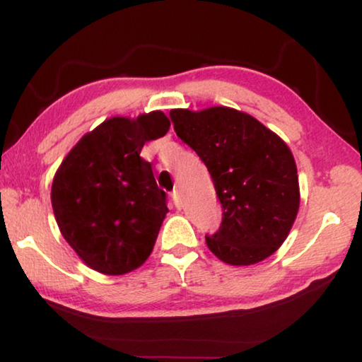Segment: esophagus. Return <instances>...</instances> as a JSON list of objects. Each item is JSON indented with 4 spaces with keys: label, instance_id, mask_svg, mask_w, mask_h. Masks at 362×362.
I'll return each mask as SVG.
<instances>
[{
    "label": "esophagus",
    "instance_id": "esophagus-1",
    "mask_svg": "<svg viewBox=\"0 0 362 362\" xmlns=\"http://www.w3.org/2000/svg\"><path fill=\"white\" fill-rule=\"evenodd\" d=\"M171 197H173V202H175V206L177 207V209H180V207L182 206V202H181V194H180V191L177 189H175L171 192Z\"/></svg>",
    "mask_w": 362,
    "mask_h": 362
}]
</instances>
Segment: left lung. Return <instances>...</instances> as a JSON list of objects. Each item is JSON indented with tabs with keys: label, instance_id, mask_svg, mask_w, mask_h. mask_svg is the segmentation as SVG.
<instances>
[{
	"label": "left lung",
	"instance_id": "obj_1",
	"mask_svg": "<svg viewBox=\"0 0 362 362\" xmlns=\"http://www.w3.org/2000/svg\"><path fill=\"white\" fill-rule=\"evenodd\" d=\"M176 135L204 163L222 206L206 244L224 264L254 265L275 254L300 207L298 171L290 148L249 113L230 107L170 112Z\"/></svg>",
	"mask_w": 362,
	"mask_h": 362
}]
</instances>
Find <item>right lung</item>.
Here are the masks:
<instances>
[{
	"label": "right lung",
	"instance_id": "1",
	"mask_svg": "<svg viewBox=\"0 0 362 362\" xmlns=\"http://www.w3.org/2000/svg\"><path fill=\"white\" fill-rule=\"evenodd\" d=\"M170 125L160 110L112 117L86 133L57 168L54 216L64 239L90 269L125 275L150 257L168 207L140 153Z\"/></svg>",
	"mask_w": 362,
	"mask_h": 362
}]
</instances>
